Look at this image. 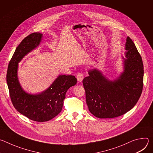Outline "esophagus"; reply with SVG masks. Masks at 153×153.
<instances>
[{"instance_id":"1","label":"esophagus","mask_w":153,"mask_h":153,"mask_svg":"<svg viewBox=\"0 0 153 153\" xmlns=\"http://www.w3.org/2000/svg\"><path fill=\"white\" fill-rule=\"evenodd\" d=\"M84 78V76H83V74L82 73H79L77 74V80L79 82H82Z\"/></svg>"}]
</instances>
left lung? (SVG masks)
Segmentation results:
<instances>
[{"label":"left lung","mask_w":153,"mask_h":153,"mask_svg":"<svg viewBox=\"0 0 153 153\" xmlns=\"http://www.w3.org/2000/svg\"><path fill=\"white\" fill-rule=\"evenodd\" d=\"M123 71L114 80H109L97 69L88 71L83 80L89 111L100 119L122 116L135 106L143 89V65L142 57L130 37L125 43Z\"/></svg>","instance_id":"8db88e82"}]
</instances>
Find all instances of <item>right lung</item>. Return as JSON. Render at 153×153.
Masks as SVG:
<instances>
[{
    "instance_id": "add662e5",
    "label": "right lung",
    "mask_w": 153,
    "mask_h": 153,
    "mask_svg": "<svg viewBox=\"0 0 153 153\" xmlns=\"http://www.w3.org/2000/svg\"><path fill=\"white\" fill-rule=\"evenodd\" d=\"M42 36L40 33H34L20 42L9 63L7 74L14 108L28 119L40 122L48 121L60 113L67 91L77 83V79L73 75H59L47 90L39 94L28 93L22 88L17 76L18 63L39 45Z\"/></svg>"
}]
</instances>
